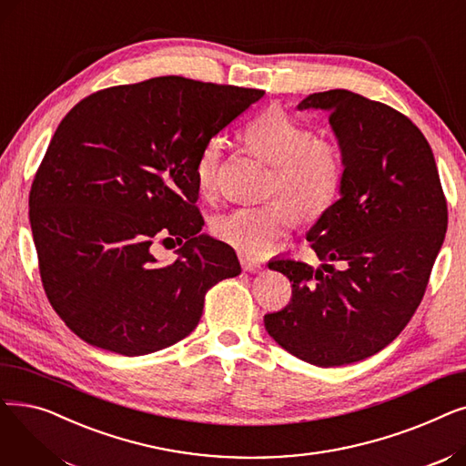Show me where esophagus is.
Returning <instances> with one entry per match:
<instances>
[{
  "instance_id": "1",
  "label": "esophagus",
  "mask_w": 466,
  "mask_h": 466,
  "mask_svg": "<svg viewBox=\"0 0 466 466\" xmlns=\"http://www.w3.org/2000/svg\"><path fill=\"white\" fill-rule=\"evenodd\" d=\"M239 262H241V268H243V270L249 272V274H260V272L264 270V266H262L260 262H255V260H251V258L241 257V258H239Z\"/></svg>"
}]
</instances>
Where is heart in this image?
<instances>
[{
  "label": "heart",
  "instance_id": "1",
  "mask_svg": "<svg viewBox=\"0 0 466 466\" xmlns=\"http://www.w3.org/2000/svg\"><path fill=\"white\" fill-rule=\"evenodd\" d=\"M243 139L249 151L270 164L266 194H281L262 204L236 208L218 215L211 230L232 249L262 257L295 225V209L304 218L323 215L338 198L346 176V160L339 147L292 118L279 107H270L248 122ZM227 139L211 136L196 157L194 177L202 194H213L225 164Z\"/></svg>",
  "mask_w": 466,
  "mask_h": 466
}]
</instances>
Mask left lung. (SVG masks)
<instances>
[{"label": "left lung", "mask_w": 466, "mask_h": 466, "mask_svg": "<svg viewBox=\"0 0 466 466\" xmlns=\"http://www.w3.org/2000/svg\"><path fill=\"white\" fill-rule=\"evenodd\" d=\"M325 109L346 160L339 198L308 232L323 260L278 258L290 302L264 315L278 344L315 366L372 357L411 319L448 228L431 145L400 111L350 90L309 94Z\"/></svg>", "instance_id": "left-lung-1"}]
</instances>
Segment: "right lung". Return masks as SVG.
I'll return each instance as SVG.
<instances>
[{"instance_id": "right-lung-1", "label": "right lung", "mask_w": 466, "mask_h": 466, "mask_svg": "<svg viewBox=\"0 0 466 466\" xmlns=\"http://www.w3.org/2000/svg\"><path fill=\"white\" fill-rule=\"evenodd\" d=\"M264 90L177 76L97 90L58 125L35 171L30 223L46 299L86 344L127 357L174 346L206 292L241 272L200 234L194 162ZM180 257L157 265L155 240Z\"/></svg>"}]
</instances>
